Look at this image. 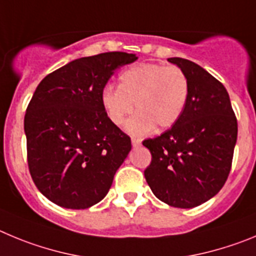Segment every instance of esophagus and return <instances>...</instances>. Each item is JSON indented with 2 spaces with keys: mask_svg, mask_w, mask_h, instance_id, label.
<instances>
[{
  "mask_svg": "<svg viewBox=\"0 0 256 256\" xmlns=\"http://www.w3.org/2000/svg\"><path fill=\"white\" fill-rule=\"evenodd\" d=\"M131 144H132L134 148H136V146H139V145L142 144V140L136 139V138H132V139H131Z\"/></svg>",
  "mask_w": 256,
  "mask_h": 256,
  "instance_id": "esophagus-1",
  "label": "esophagus"
}]
</instances>
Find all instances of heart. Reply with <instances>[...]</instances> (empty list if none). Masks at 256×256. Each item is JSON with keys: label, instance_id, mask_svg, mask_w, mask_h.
Wrapping results in <instances>:
<instances>
[{"label": "heart", "instance_id": "heart-1", "mask_svg": "<svg viewBox=\"0 0 256 256\" xmlns=\"http://www.w3.org/2000/svg\"><path fill=\"white\" fill-rule=\"evenodd\" d=\"M190 93L186 74L174 66L140 64L126 68L118 76V88L106 86L100 104L114 125H122L126 117L138 112L126 124V130L142 135L170 128L182 116Z\"/></svg>", "mask_w": 256, "mask_h": 256}]
</instances>
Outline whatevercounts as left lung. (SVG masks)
Masks as SVG:
<instances>
[{
    "label": "left lung",
    "mask_w": 256,
    "mask_h": 256,
    "mask_svg": "<svg viewBox=\"0 0 256 256\" xmlns=\"http://www.w3.org/2000/svg\"><path fill=\"white\" fill-rule=\"evenodd\" d=\"M190 82L185 111L160 136L142 142L152 163L144 176L153 194L174 208H194L217 195L231 171L237 120L230 96L202 66L168 58Z\"/></svg>",
    "instance_id": "1"
}]
</instances>
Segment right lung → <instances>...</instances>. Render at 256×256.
I'll return each instance as SVG.
<instances>
[{
    "instance_id": "add662e5",
    "label": "right lung",
    "mask_w": 256,
    "mask_h": 256,
    "mask_svg": "<svg viewBox=\"0 0 256 256\" xmlns=\"http://www.w3.org/2000/svg\"><path fill=\"white\" fill-rule=\"evenodd\" d=\"M136 54L82 57L39 82L26 108L28 166L38 190L68 209H86L111 188L131 140L108 120L100 93L114 71Z\"/></svg>"
}]
</instances>
